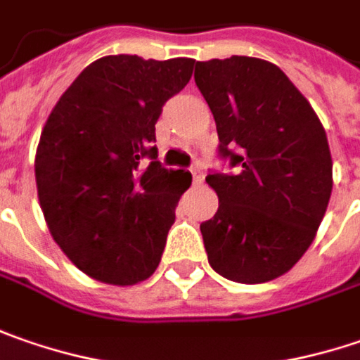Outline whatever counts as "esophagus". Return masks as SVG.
<instances>
[{
  "label": "esophagus",
  "instance_id": "obj_1",
  "mask_svg": "<svg viewBox=\"0 0 360 360\" xmlns=\"http://www.w3.org/2000/svg\"><path fill=\"white\" fill-rule=\"evenodd\" d=\"M191 175H193V183H201L203 181V167L195 163L191 167Z\"/></svg>",
  "mask_w": 360,
  "mask_h": 360
}]
</instances>
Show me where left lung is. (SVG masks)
Instances as JSON below:
<instances>
[{"instance_id": "8db88e82", "label": "left lung", "mask_w": 360, "mask_h": 360, "mask_svg": "<svg viewBox=\"0 0 360 360\" xmlns=\"http://www.w3.org/2000/svg\"><path fill=\"white\" fill-rule=\"evenodd\" d=\"M219 155L233 173H211L217 213L201 224L211 268L240 284L286 274L316 236L333 191V159L310 102L272 62L231 56L195 62Z\"/></svg>"}]
</instances>
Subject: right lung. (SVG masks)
<instances>
[{
    "mask_svg": "<svg viewBox=\"0 0 360 360\" xmlns=\"http://www.w3.org/2000/svg\"><path fill=\"white\" fill-rule=\"evenodd\" d=\"M193 64L104 56L80 72L44 124L39 207L60 250L94 280L133 286L161 262L191 173L161 167L155 124ZM143 158L151 159L147 167Z\"/></svg>",
    "mask_w": 360,
    "mask_h": 360,
    "instance_id": "obj_1",
    "label": "right lung"
}]
</instances>
